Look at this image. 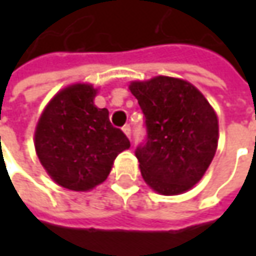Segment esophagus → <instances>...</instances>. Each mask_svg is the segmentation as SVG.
I'll list each match as a JSON object with an SVG mask.
<instances>
[{"label":"esophagus","instance_id":"34e87169","mask_svg":"<svg viewBox=\"0 0 256 256\" xmlns=\"http://www.w3.org/2000/svg\"><path fill=\"white\" fill-rule=\"evenodd\" d=\"M122 132L128 136V138H131V128H130V125H125L122 128Z\"/></svg>","mask_w":256,"mask_h":256}]
</instances>
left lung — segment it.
<instances>
[{
	"label": "left lung",
	"mask_w": 256,
	"mask_h": 256,
	"mask_svg": "<svg viewBox=\"0 0 256 256\" xmlns=\"http://www.w3.org/2000/svg\"><path fill=\"white\" fill-rule=\"evenodd\" d=\"M128 88L146 124V144L135 151L144 181L161 195L190 191L218 148L215 110L195 85L181 78L158 75L131 81Z\"/></svg>",
	"instance_id": "8db88e82"
}]
</instances>
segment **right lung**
<instances>
[{"mask_svg": "<svg viewBox=\"0 0 256 256\" xmlns=\"http://www.w3.org/2000/svg\"><path fill=\"white\" fill-rule=\"evenodd\" d=\"M98 88L75 82L45 105L35 126L36 156L50 178L62 188L86 192L102 184L118 154L131 146L110 122L106 108L94 100Z\"/></svg>", "mask_w": 256, "mask_h": 256, "instance_id": "obj_1", "label": "right lung"}]
</instances>
